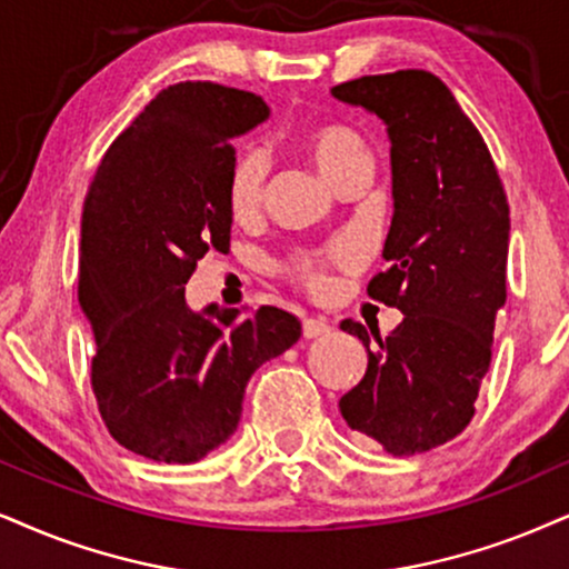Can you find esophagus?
Returning a JSON list of instances; mask_svg holds the SVG:
<instances>
[{"instance_id":"1","label":"esophagus","mask_w":569,"mask_h":569,"mask_svg":"<svg viewBox=\"0 0 569 569\" xmlns=\"http://www.w3.org/2000/svg\"><path fill=\"white\" fill-rule=\"evenodd\" d=\"M301 330H305V338H318V336H328L330 330V322L326 318H307L301 322Z\"/></svg>"}]
</instances>
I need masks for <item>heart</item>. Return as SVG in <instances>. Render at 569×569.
Listing matches in <instances>:
<instances>
[{
  "label": "heart",
  "mask_w": 569,
  "mask_h": 569,
  "mask_svg": "<svg viewBox=\"0 0 569 569\" xmlns=\"http://www.w3.org/2000/svg\"><path fill=\"white\" fill-rule=\"evenodd\" d=\"M307 152L318 170L328 178L330 183L336 181L341 172H347L351 164L359 160H368V147H365L362 136L351 131L349 126H320L318 131L307 136ZM264 176H268V157L262 149H249L247 154L239 157L231 176V189H228V201H231L233 214L254 212L262 201ZM355 260V247L347 241H338L333 247L318 251V254H299L289 264L291 276L301 280L307 289L320 291L326 286V264L330 262H349Z\"/></svg>",
  "instance_id": "obj_1"
}]
</instances>
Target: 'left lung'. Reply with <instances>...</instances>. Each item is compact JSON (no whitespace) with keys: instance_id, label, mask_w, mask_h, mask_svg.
<instances>
[{"instance_id":"obj_1","label":"left lung","mask_w":569,"mask_h":569,"mask_svg":"<svg viewBox=\"0 0 569 569\" xmlns=\"http://www.w3.org/2000/svg\"><path fill=\"white\" fill-rule=\"evenodd\" d=\"M330 93L386 123L388 270L370 280L368 293L405 315L386 338L362 322H341L368 349V370L338 409L388 455H420L462 433L476 415L496 312L507 301V193L483 136L428 70L362 76Z\"/></svg>"}]
</instances>
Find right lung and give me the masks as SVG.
<instances>
[{
	"label": "right lung",
	"instance_id": "obj_1",
	"mask_svg": "<svg viewBox=\"0 0 569 569\" xmlns=\"http://www.w3.org/2000/svg\"><path fill=\"white\" fill-rule=\"evenodd\" d=\"M270 118L251 91L168 86L99 162L83 201L78 301L91 386L114 441L154 462H199L239 428L249 378L301 336L278 307L186 305L210 249L231 241L236 136Z\"/></svg>",
	"mask_w": 569,
	"mask_h": 569
}]
</instances>
